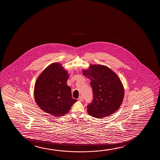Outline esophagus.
Instances as JSON below:
<instances>
[{
	"instance_id": "34e87169",
	"label": "esophagus",
	"mask_w": 160,
	"mask_h": 160,
	"mask_svg": "<svg viewBox=\"0 0 160 160\" xmlns=\"http://www.w3.org/2000/svg\"><path fill=\"white\" fill-rule=\"evenodd\" d=\"M78 100L79 101H80V102H82V101H83V97L82 96H80L79 98H78Z\"/></svg>"
}]
</instances>
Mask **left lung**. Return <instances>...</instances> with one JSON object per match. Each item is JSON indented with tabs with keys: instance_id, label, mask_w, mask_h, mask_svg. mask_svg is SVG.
<instances>
[{
	"instance_id": "1",
	"label": "left lung",
	"mask_w": 160,
	"mask_h": 160,
	"mask_svg": "<svg viewBox=\"0 0 160 160\" xmlns=\"http://www.w3.org/2000/svg\"><path fill=\"white\" fill-rule=\"evenodd\" d=\"M83 75L91 80L93 98L88 105L91 116L98 118L109 116L118 109L124 97V88L120 79L108 67L91 64Z\"/></svg>"
}]
</instances>
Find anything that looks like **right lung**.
I'll return each mask as SVG.
<instances>
[{"instance_id": "add662e5", "label": "right lung", "mask_w": 160, "mask_h": 160, "mask_svg": "<svg viewBox=\"0 0 160 160\" xmlns=\"http://www.w3.org/2000/svg\"><path fill=\"white\" fill-rule=\"evenodd\" d=\"M68 72L60 63H53L40 74L35 82L34 95L41 109L53 116H63L77 102L67 84Z\"/></svg>"}]
</instances>
